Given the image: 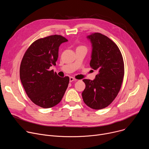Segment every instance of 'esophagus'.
<instances>
[{"instance_id": "esophagus-1", "label": "esophagus", "mask_w": 149, "mask_h": 149, "mask_svg": "<svg viewBox=\"0 0 149 149\" xmlns=\"http://www.w3.org/2000/svg\"><path fill=\"white\" fill-rule=\"evenodd\" d=\"M76 80H77V79H76L75 78H74V77H71L70 78V82H72V81H76Z\"/></svg>"}]
</instances>
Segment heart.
I'll return each mask as SVG.
<instances>
[{"instance_id": "1", "label": "heart", "mask_w": 149, "mask_h": 149, "mask_svg": "<svg viewBox=\"0 0 149 149\" xmlns=\"http://www.w3.org/2000/svg\"><path fill=\"white\" fill-rule=\"evenodd\" d=\"M79 47H84V46H79V47H78V48H79Z\"/></svg>"}]
</instances>
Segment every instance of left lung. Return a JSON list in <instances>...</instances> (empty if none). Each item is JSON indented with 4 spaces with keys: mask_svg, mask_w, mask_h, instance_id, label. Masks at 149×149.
<instances>
[{
    "mask_svg": "<svg viewBox=\"0 0 149 149\" xmlns=\"http://www.w3.org/2000/svg\"><path fill=\"white\" fill-rule=\"evenodd\" d=\"M93 45L90 67L98 71L95 78L84 79L83 101L94 110L107 107L118 95L123 81L124 63L120 49L109 38L100 33L88 36Z\"/></svg>",
    "mask_w": 149,
    "mask_h": 149,
    "instance_id": "8db88e82",
    "label": "left lung"
}]
</instances>
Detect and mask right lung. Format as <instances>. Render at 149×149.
I'll list each match as a JSON object with an SVG mask.
<instances>
[{
  "mask_svg": "<svg viewBox=\"0 0 149 149\" xmlns=\"http://www.w3.org/2000/svg\"><path fill=\"white\" fill-rule=\"evenodd\" d=\"M68 41L59 35L39 38L26 51L20 66V78L25 92L36 105L54 107L62 100L70 78L59 77L49 68L56 65L60 45Z\"/></svg>",
  "mask_w": 149,
  "mask_h": 149,
  "instance_id": "right-lung-1",
  "label": "right lung"
}]
</instances>
